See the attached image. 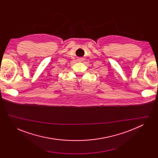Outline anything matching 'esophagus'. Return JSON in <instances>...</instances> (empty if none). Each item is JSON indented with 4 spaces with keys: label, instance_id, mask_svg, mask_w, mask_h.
Here are the masks:
<instances>
[{
    "label": "esophagus",
    "instance_id": "34e87169",
    "mask_svg": "<svg viewBox=\"0 0 158 158\" xmlns=\"http://www.w3.org/2000/svg\"><path fill=\"white\" fill-rule=\"evenodd\" d=\"M78 60H79V61H82V60H83V58L79 57V58H78Z\"/></svg>",
    "mask_w": 158,
    "mask_h": 158
}]
</instances>
